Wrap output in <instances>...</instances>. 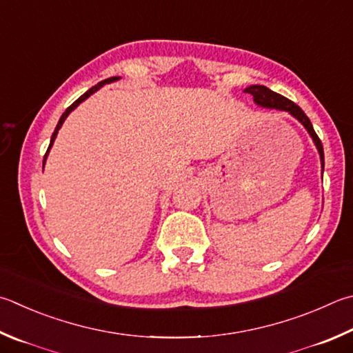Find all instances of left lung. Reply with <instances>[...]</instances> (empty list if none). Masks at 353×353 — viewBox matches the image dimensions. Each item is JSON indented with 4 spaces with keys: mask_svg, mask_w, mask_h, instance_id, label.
<instances>
[{
    "mask_svg": "<svg viewBox=\"0 0 353 353\" xmlns=\"http://www.w3.org/2000/svg\"><path fill=\"white\" fill-rule=\"evenodd\" d=\"M245 92H248L250 95H253L254 101L259 106L270 108V110H278V111H287V112H290L293 117H296L301 121V123L305 126V130L309 131V134L313 139V142H315L316 148L319 151V156H321V165H323V170H324V150H323L321 140H319L315 130H313L312 121L309 120V117H307L304 111L301 110V108L296 103H293L292 100L285 99L284 95L273 92L272 89H268L267 86H262V85L250 86V88L245 89Z\"/></svg>",
    "mask_w": 353,
    "mask_h": 353,
    "instance_id": "left-lung-1",
    "label": "left lung"
}]
</instances>
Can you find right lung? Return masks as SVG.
<instances>
[{"label": "right lung", "mask_w": 353, "mask_h": 353, "mask_svg": "<svg viewBox=\"0 0 353 353\" xmlns=\"http://www.w3.org/2000/svg\"><path fill=\"white\" fill-rule=\"evenodd\" d=\"M115 80H119V77H110V79H106V80H103V81H100V83H97V85H95V86H92L91 89H89V91H88V92H85V94H83L80 99H77V100L74 101V103H72V105H70V106L68 108V110H66L65 112H63V115H61V117H60V120H59V125H57V128H55V131H54V134H52V139H50L49 148H48V151H46V154H44V160H43V165H44V162H46L48 152H49V150H50V146H52V143H54V140H55V137H57V132H59V130H60V128H61V125H63V121H65V120H66V117H68V115H69V112H70V111H72V110H75V108H77V106H79V105L81 103V101H83V100H85V99H88V97H89V95H91L92 92H95V91H97V89H100L101 86H103V85H106V83H111V81H115Z\"/></svg>", "instance_id": "add662e5"}]
</instances>
